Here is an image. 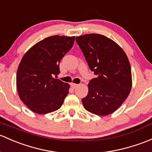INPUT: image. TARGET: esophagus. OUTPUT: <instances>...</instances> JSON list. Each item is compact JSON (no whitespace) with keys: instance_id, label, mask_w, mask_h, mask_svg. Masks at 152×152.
<instances>
[{"instance_id":"obj_1","label":"esophagus","mask_w":152,"mask_h":152,"mask_svg":"<svg viewBox=\"0 0 152 152\" xmlns=\"http://www.w3.org/2000/svg\"><path fill=\"white\" fill-rule=\"evenodd\" d=\"M71 87L73 89H75V88H76V87H78V86H79V84H74V83H71Z\"/></svg>"}]
</instances>
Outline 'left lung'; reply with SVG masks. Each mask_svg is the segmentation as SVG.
Segmentation results:
<instances>
[{
	"label": "left lung",
	"instance_id": "obj_1",
	"mask_svg": "<svg viewBox=\"0 0 152 152\" xmlns=\"http://www.w3.org/2000/svg\"><path fill=\"white\" fill-rule=\"evenodd\" d=\"M91 71L97 77L88 84V94L82 98L84 108L98 116H107L118 109L132 88L131 67L127 56L115 41L96 33L77 36Z\"/></svg>",
	"mask_w": 152,
	"mask_h": 152
}]
</instances>
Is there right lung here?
<instances>
[{
	"instance_id": "obj_1",
	"label": "right lung",
	"mask_w": 152,
	"mask_h": 152,
	"mask_svg": "<svg viewBox=\"0 0 152 152\" xmlns=\"http://www.w3.org/2000/svg\"><path fill=\"white\" fill-rule=\"evenodd\" d=\"M75 36H52L33 45L22 57L17 73V92L33 112L57 111L68 94L70 85L55 79L60 63L71 49Z\"/></svg>"
}]
</instances>
